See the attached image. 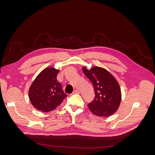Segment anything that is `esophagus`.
Here are the masks:
<instances>
[{"label": "esophagus", "instance_id": "1", "mask_svg": "<svg viewBox=\"0 0 155 155\" xmlns=\"http://www.w3.org/2000/svg\"><path fill=\"white\" fill-rule=\"evenodd\" d=\"M73 93L74 94H79V93H80V91H79V90H78V89H76V90L74 91Z\"/></svg>", "mask_w": 155, "mask_h": 155}]
</instances>
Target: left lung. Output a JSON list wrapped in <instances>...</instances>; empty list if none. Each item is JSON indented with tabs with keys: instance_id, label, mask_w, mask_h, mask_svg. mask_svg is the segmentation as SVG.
<instances>
[{
	"instance_id": "1",
	"label": "left lung",
	"mask_w": 155,
	"mask_h": 155,
	"mask_svg": "<svg viewBox=\"0 0 155 155\" xmlns=\"http://www.w3.org/2000/svg\"><path fill=\"white\" fill-rule=\"evenodd\" d=\"M83 72L91 81L95 92L94 100L88 105L92 113L97 116L108 117L118 109L121 100V88L116 78L106 69L94 67Z\"/></svg>"
}]
</instances>
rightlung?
<instances>
[{"mask_svg":"<svg viewBox=\"0 0 155 155\" xmlns=\"http://www.w3.org/2000/svg\"><path fill=\"white\" fill-rule=\"evenodd\" d=\"M59 72V70L53 67L46 68L31 83L28 96L31 104L36 109L42 112L52 110L67 96L57 79Z\"/></svg>","mask_w":155,"mask_h":155,"instance_id":"add662e5","label":"right lung"}]
</instances>
